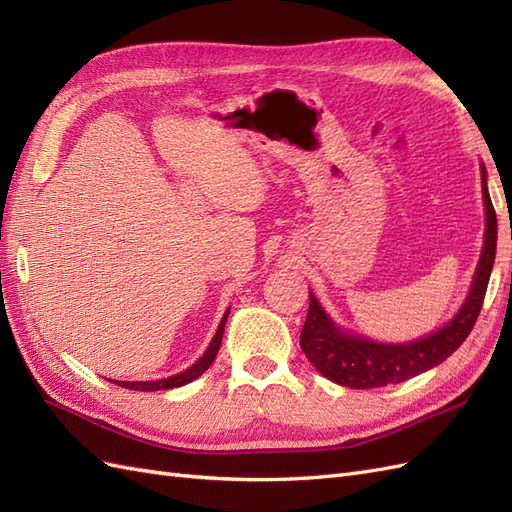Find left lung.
I'll use <instances>...</instances> for the list:
<instances>
[{
	"mask_svg": "<svg viewBox=\"0 0 512 512\" xmlns=\"http://www.w3.org/2000/svg\"><path fill=\"white\" fill-rule=\"evenodd\" d=\"M480 175H483V200L487 215L485 245L468 299L461 305L457 316L436 333L416 339V342L378 344L337 329L333 320L324 314L314 294L309 292V309L301 331V350L324 378L333 380L335 384L350 386V389H376V386L399 384L440 365L466 342L485 301L495 260V241H498V220H495V209L487 190L485 166L480 168Z\"/></svg>",
	"mask_w": 512,
	"mask_h": 512,
	"instance_id": "1",
	"label": "left lung"
}]
</instances>
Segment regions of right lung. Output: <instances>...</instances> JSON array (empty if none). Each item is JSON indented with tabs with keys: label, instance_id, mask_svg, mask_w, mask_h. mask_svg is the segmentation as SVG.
<instances>
[{
	"label": "right lung",
	"instance_id": "1",
	"mask_svg": "<svg viewBox=\"0 0 512 512\" xmlns=\"http://www.w3.org/2000/svg\"><path fill=\"white\" fill-rule=\"evenodd\" d=\"M228 314H230V309H226V314H224V318L220 322L218 331H215L209 348L205 350V354L200 356V359L190 369L181 371V374H177V376H170V378H164V380H153V382H119V380H111V382L123 386V389H132V391H164V389H177V386H183V384L196 380L198 376H203L205 371L211 367V363L215 361V356H218V350L222 346V335H224Z\"/></svg>",
	"mask_w": 512,
	"mask_h": 512
}]
</instances>
